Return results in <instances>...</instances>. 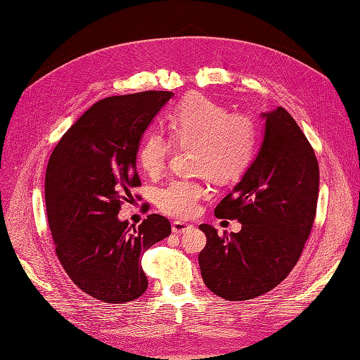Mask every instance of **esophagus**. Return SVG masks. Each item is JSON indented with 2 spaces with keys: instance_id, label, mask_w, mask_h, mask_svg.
Wrapping results in <instances>:
<instances>
[{
  "instance_id": "esophagus-1",
  "label": "esophagus",
  "mask_w": 360,
  "mask_h": 360,
  "mask_svg": "<svg viewBox=\"0 0 360 360\" xmlns=\"http://www.w3.org/2000/svg\"><path fill=\"white\" fill-rule=\"evenodd\" d=\"M191 226H192V225H189V224H186V222H183V221H176V222H172L171 230H172V233L181 234V233H184L186 230H189Z\"/></svg>"
}]
</instances>
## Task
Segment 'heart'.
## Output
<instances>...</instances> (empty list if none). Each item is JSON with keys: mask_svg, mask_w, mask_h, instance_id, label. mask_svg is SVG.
I'll return each instance as SVG.
<instances>
[{"mask_svg": "<svg viewBox=\"0 0 360 360\" xmlns=\"http://www.w3.org/2000/svg\"><path fill=\"white\" fill-rule=\"evenodd\" d=\"M167 136L150 132L138 148V163L148 176L165 168L172 146L188 150L189 167L214 183L234 181L243 176L257 150L255 120L245 112H228L209 97L192 93L165 117ZM205 195L202 181L174 179L158 191L159 209L172 217H191Z\"/></svg>", "mask_w": 360, "mask_h": 360, "instance_id": "heart-1", "label": "heart"}]
</instances>
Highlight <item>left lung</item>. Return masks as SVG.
Listing matches in <instances>:
<instances>
[{
	"mask_svg": "<svg viewBox=\"0 0 360 360\" xmlns=\"http://www.w3.org/2000/svg\"><path fill=\"white\" fill-rule=\"evenodd\" d=\"M264 138L255 160L231 193L216 205L221 219L242 230L207 237L198 255L204 284L226 300H249L284 281L307 243L319 200V162L294 118L278 106L261 114Z\"/></svg>",
	"mask_w": 360,
	"mask_h": 360,
	"instance_id": "left-lung-1",
	"label": "left lung"
}]
</instances>
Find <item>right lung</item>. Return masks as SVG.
<instances>
[{
	"mask_svg": "<svg viewBox=\"0 0 360 360\" xmlns=\"http://www.w3.org/2000/svg\"><path fill=\"white\" fill-rule=\"evenodd\" d=\"M172 94L143 91L99 101L49 158L45 198L57 257L76 287L105 303L143 296L148 281L141 255L171 234L160 214H148L135 228L120 221L118 212L141 186L139 139Z\"/></svg>",
	"mask_w": 360,
	"mask_h": 360,
	"instance_id": "1",
	"label": "right lung"
}]
</instances>
